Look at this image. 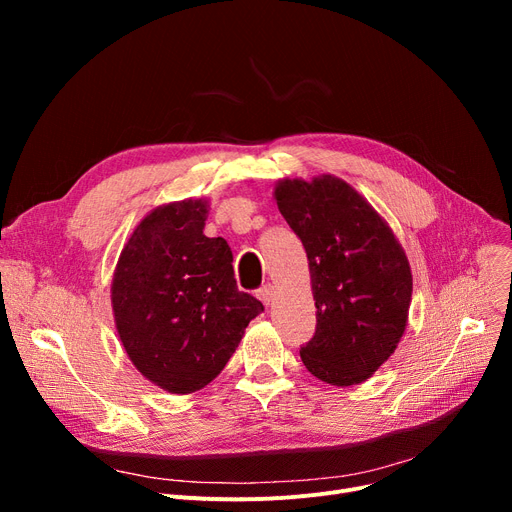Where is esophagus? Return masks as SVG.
I'll return each mask as SVG.
<instances>
[{
  "label": "esophagus",
  "mask_w": 512,
  "mask_h": 512,
  "mask_svg": "<svg viewBox=\"0 0 512 512\" xmlns=\"http://www.w3.org/2000/svg\"><path fill=\"white\" fill-rule=\"evenodd\" d=\"M274 294H276V288L272 284H265L259 292H257V299L263 303V305H270L274 301Z\"/></svg>",
  "instance_id": "34e87169"
}]
</instances>
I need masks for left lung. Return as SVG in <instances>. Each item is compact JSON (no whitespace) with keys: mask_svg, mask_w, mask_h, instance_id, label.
Returning a JSON list of instances; mask_svg holds the SVG:
<instances>
[{"mask_svg":"<svg viewBox=\"0 0 512 512\" xmlns=\"http://www.w3.org/2000/svg\"><path fill=\"white\" fill-rule=\"evenodd\" d=\"M274 199L309 259L317 328L301 359L321 382L363 384L405 334L413 294L407 253L382 215L334 174L282 178Z\"/></svg>","mask_w":512,"mask_h":512,"instance_id":"obj_1","label":"left lung"}]
</instances>
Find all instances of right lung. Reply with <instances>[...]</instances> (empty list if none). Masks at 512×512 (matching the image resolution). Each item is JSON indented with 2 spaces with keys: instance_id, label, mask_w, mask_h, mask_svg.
Instances as JSON below:
<instances>
[{
  "instance_id": "add662e5",
  "label": "right lung",
  "mask_w": 512,
  "mask_h": 512,
  "mask_svg": "<svg viewBox=\"0 0 512 512\" xmlns=\"http://www.w3.org/2000/svg\"><path fill=\"white\" fill-rule=\"evenodd\" d=\"M207 199L151 209L124 242L112 309L124 351L170 394L205 388L230 361L263 305L240 292L224 238L203 234Z\"/></svg>"
}]
</instances>
